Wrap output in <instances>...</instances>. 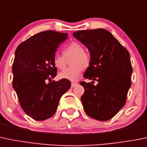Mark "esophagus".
<instances>
[{"mask_svg": "<svg viewBox=\"0 0 147 147\" xmlns=\"http://www.w3.org/2000/svg\"><path fill=\"white\" fill-rule=\"evenodd\" d=\"M77 82H72L71 83V88H74V87L75 86V85H77Z\"/></svg>", "mask_w": 147, "mask_h": 147, "instance_id": "1", "label": "esophagus"}]
</instances>
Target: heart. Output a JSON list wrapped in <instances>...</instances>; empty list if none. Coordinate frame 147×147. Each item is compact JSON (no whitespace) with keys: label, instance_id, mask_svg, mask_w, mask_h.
<instances>
[{"label":"heart","instance_id":"obj_1","mask_svg":"<svg viewBox=\"0 0 147 147\" xmlns=\"http://www.w3.org/2000/svg\"><path fill=\"white\" fill-rule=\"evenodd\" d=\"M62 55H55L53 58V65L57 69H64L67 65V60L69 57L70 67L65 69L59 74L60 79L75 81L78 79L82 68H87L90 65V57L86 52H84V47L81 44L77 42H72L67 45L62 49Z\"/></svg>","mask_w":147,"mask_h":147}]
</instances>
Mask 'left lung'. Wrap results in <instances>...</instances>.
<instances>
[{"label":"left lung","instance_id":"8db88e82","mask_svg":"<svg viewBox=\"0 0 147 147\" xmlns=\"http://www.w3.org/2000/svg\"><path fill=\"white\" fill-rule=\"evenodd\" d=\"M73 36L90 55L84 78L98 81L80 82L85 88L81 97L85 113L96 120L112 119L125 105L131 87L130 55L111 32L103 28L78 31Z\"/></svg>","mask_w":147,"mask_h":147}]
</instances>
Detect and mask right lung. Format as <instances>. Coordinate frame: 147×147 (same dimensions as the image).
Listing matches in <instances>:
<instances>
[{
  "label": "right lung",
  "mask_w": 147,
  "mask_h": 147,
  "mask_svg": "<svg viewBox=\"0 0 147 147\" xmlns=\"http://www.w3.org/2000/svg\"><path fill=\"white\" fill-rule=\"evenodd\" d=\"M67 33L45 31L18 45L13 64V88L19 103L28 116L36 121L52 117L60 98L70 88L68 80L52 79L57 75L53 58ZM49 80L51 83L47 84Z\"/></svg>",
  "instance_id": "obj_1"
}]
</instances>
